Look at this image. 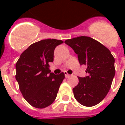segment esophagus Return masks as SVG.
<instances>
[{"label":"esophagus","mask_w":125,"mask_h":125,"mask_svg":"<svg viewBox=\"0 0 125 125\" xmlns=\"http://www.w3.org/2000/svg\"><path fill=\"white\" fill-rule=\"evenodd\" d=\"M64 73H65V77L66 78H69L70 77V74H68L66 72H64Z\"/></svg>","instance_id":"34e87169"}]
</instances>
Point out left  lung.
Listing matches in <instances>:
<instances>
[{
	"mask_svg": "<svg viewBox=\"0 0 125 125\" xmlns=\"http://www.w3.org/2000/svg\"><path fill=\"white\" fill-rule=\"evenodd\" d=\"M65 43L77 54L81 65L86 66L88 75L79 79L73 89L76 100L85 106H93L103 100L115 75V60L111 51L97 40L87 36L68 39Z\"/></svg>",
	"mask_w": 125,
	"mask_h": 125,
	"instance_id": "8db88e82",
	"label": "left lung"
}]
</instances>
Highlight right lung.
I'll use <instances>...</instances> for the list:
<instances>
[{"label": "right lung", "mask_w": 125, "mask_h": 125, "mask_svg": "<svg viewBox=\"0 0 125 125\" xmlns=\"http://www.w3.org/2000/svg\"><path fill=\"white\" fill-rule=\"evenodd\" d=\"M63 42L45 39L34 43L23 51L16 64V79L24 99L31 106L45 108L52 104L65 79L61 73L55 75L49 69L54 51Z\"/></svg>", "instance_id": "add662e5"}]
</instances>
